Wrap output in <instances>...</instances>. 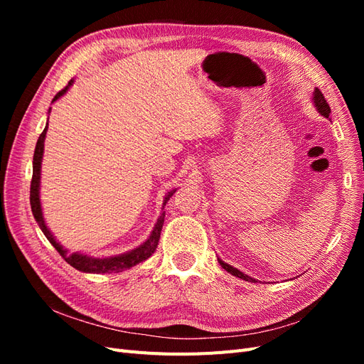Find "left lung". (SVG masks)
Masks as SVG:
<instances>
[{
	"mask_svg": "<svg viewBox=\"0 0 364 364\" xmlns=\"http://www.w3.org/2000/svg\"><path fill=\"white\" fill-rule=\"evenodd\" d=\"M313 102H314V106H316V109L318 111V114L326 117V118H329V114H331V109H329V105L326 103L325 97H323V94L321 92V90H318V87H316L314 92H313ZM218 262H220V266H222V267H223L226 272H229L230 274H234V277H237V278H240V279H245V281L257 282L253 278L247 277V274H245L243 272H240L238 269H235V267H232V266H229V264H226L225 261H222L220 258H218Z\"/></svg>",
	"mask_w": 364,
	"mask_h": 364,
	"instance_id": "8db88e82",
	"label": "left lung"
}]
</instances>
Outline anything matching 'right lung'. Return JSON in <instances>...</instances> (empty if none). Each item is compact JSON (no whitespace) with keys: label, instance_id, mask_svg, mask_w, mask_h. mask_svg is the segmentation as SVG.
<instances>
[{"label":"right lung","instance_id":"obj_1","mask_svg":"<svg viewBox=\"0 0 364 364\" xmlns=\"http://www.w3.org/2000/svg\"><path fill=\"white\" fill-rule=\"evenodd\" d=\"M74 80H70L68 85L63 87L62 91H59L56 95L53 98V103L60 98L65 92L68 91V87L73 85ZM51 111V109H50ZM48 111V112H50ZM47 129L48 126H46L43 129L42 134L39 135V139L36 142V149H35V155H33V178H31V183H30V205H31V213L35 215L36 222L39 225V228L42 229L43 235L47 237V240L50 243L54 246L62 258L67 261L70 266H73L74 269L85 272V273H118V272H123L127 270L130 267L136 266V264L146 261L147 258L151 257V253L156 250L158 243H159V237H161V230H162V225H164V217L165 213H162L158 218V222L153 228L150 237L142 243L139 247L126 252V253H121V255L117 257H109V258H94L90 255H85V253H79V252H74V253H68L67 249H63L56 238L53 237V234L50 232V229L46 225V220H43L42 215V208H41V199H39V185H41V164H42V155H43V141H46V135H47ZM176 190L170 191L168 196L165 197L164 205L168 202L170 197L173 196Z\"/></svg>","mask_w":364,"mask_h":364}]
</instances>
